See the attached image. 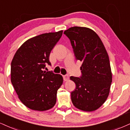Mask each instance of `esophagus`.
Listing matches in <instances>:
<instances>
[{
  "label": "esophagus",
  "instance_id": "1",
  "mask_svg": "<svg viewBox=\"0 0 130 130\" xmlns=\"http://www.w3.org/2000/svg\"><path fill=\"white\" fill-rule=\"evenodd\" d=\"M63 77L64 81H68L69 80V76L68 75H65V76H63Z\"/></svg>",
  "mask_w": 130,
  "mask_h": 130
}]
</instances>
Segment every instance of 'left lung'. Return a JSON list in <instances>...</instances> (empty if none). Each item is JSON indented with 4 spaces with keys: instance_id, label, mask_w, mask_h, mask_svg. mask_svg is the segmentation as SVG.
<instances>
[{
    "instance_id": "8db88e82",
    "label": "left lung",
    "mask_w": 130,
    "mask_h": 130,
    "mask_svg": "<svg viewBox=\"0 0 130 130\" xmlns=\"http://www.w3.org/2000/svg\"><path fill=\"white\" fill-rule=\"evenodd\" d=\"M70 39L75 57L82 62V76H71L76 88L71 92L76 108L93 111L104 104L110 93L112 73L110 60L104 43L93 29L74 26L63 32Z\"/></svg>"
}]
</instances>
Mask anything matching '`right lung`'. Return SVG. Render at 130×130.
I'll return each instance as SVG.
<instances>
[{
	"instance_id": "1",
	"label": "right lung",
	"mask_w": 130,
	"mask_h": 130,
	"mask_svg": "<svg viewBox=\"0 0 130 130\" xmlns=\"http://www.w3.org/2000/svg\"><path fill=\"white\" fill-rule=\"evenodd\" d=\"M63 31L44 33L29 39L19 48L11 64V81L19 99L32 110L46 111L55 105L58 89L63 84L60 74L43 71L51 65V50Z\"/></svg>"
}]
</instances>
